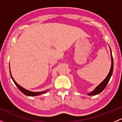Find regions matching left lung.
Segmentation results:
<instances>
[{"mask_svg": "<svg viewBox=\"0 0 122 122\" xmlns=\"http://www.w3.org/2000/svg\"><path fill=\"white\" fill-rule=\"evenodd\" d=\"M110 51H111V66L110 72H109L107 76L106 77V79H105L104 80H103V81L100 84L98 85L97 87L95 88L93 91H92L91 92L88 93V95H89V96H93V95H96L99 94V93H101V92L105 89V88L106 87L107 84L108 83L109 81H110L111 77L112 75L113 69H114V61H113V57H112V51H111V49H110Z\"/></svg>", "mask_w": 122, "mask_h": 122, "instance_id": "8db88e82", "label": "left lung"}]
</instances>
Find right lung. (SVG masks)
Instances as JSON below:
<instances>
[{"mask_svg": "<svg viewBox=\"0 0 122 122\" xmlns=\"http://www.w3.org/2000/svg\"><path fill=\"white\" fill-rule=\"evenodd\" d=\"M10 72L11 77L12 81H13L14 82L15 84L16 85V86H17V87L18 88V89H19V90H20V91L22 92V93H24L25 95H27V96H38V95H40L43 94V93H46V92L49 91V89H47V90H46V91H42V92H31V91H29V90H27V89H25V88H23L22 86H21L20 85H19L18 84L16 83V82L14 80V79L13 77H12L11 73L10 70Z\"/></svg>", "mask_w": 122, "mask_h": 122, "instance_id": "right-lung-1", "label": "right lung"}]
</instances>
